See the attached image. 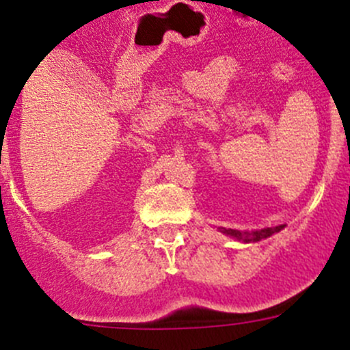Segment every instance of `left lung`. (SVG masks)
Instances as JSON below:
<instances>
[{"label": "left lung", "mask_w": 350, "mask_h": 350, "mask_svg": "<svg viewBox=\"0 0 350 350\" xmlns=\"http://www.w3.org/2000/svg\"><path fill=\"white\" fill-rule=\"evenodd\" d=\"M281 228H284V225L279 226H272V228H261V230H253V232H241V230H234V228H221L223 234L230 235V237L237 239L241 242H258L261 239H267L270 235L277 234V232H281Z\"/></svg>", "instance_id": "obj_1"}]
</instances>
